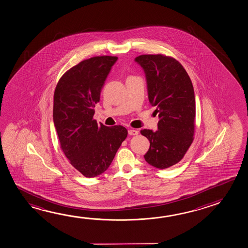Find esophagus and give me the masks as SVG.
Returning a JSON list of instances; mask_svg holds the SVG:
<instances>
[{"instance_id": "esophagus-1", "label": "esophagus", "mask_w": 248, "mask_h": 248, "mask_svg": "<svg viewBox=\"0 0 248 248\" xmlns=\"http://www.w3.org/2000/svg\"><path fill=\"white\" fill-rule=\"evenodd\" d=\"M138 133V131L135 130V129H129L128 130V135H137Z\"/></svg>"}]
</instances>
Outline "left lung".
Listing matches in <instances>:
<instances>
[{"label": "left lung", "instance_id": "left-lung-1", "mask_svg": "<svg viewBox=\"0 0 248 248\" xmlns=\"http://www.w3.org/2000/svg\"><path fill=\"white\" fill-rule=\"evenodd\" d=\"M147 77L148 100L159 114L158 130H140L150 147L144 155L147 163L165 169L180 162L193 143L195 130V98L185 68L176 59L161 55L135 58Z\"/></svg>", "mask_w": 248, "mask_h": 248}]
</instances>
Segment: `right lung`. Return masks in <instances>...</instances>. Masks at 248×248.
Here are the masks:
<instances>
[{
  "mask_svg": "<svg viewBox=\"0 0 248 248\" xmlns=\"http://www.w3.org/2000/svg\"><path fill=\"white\" fill-rule=\"evenodd\" d=\"M116 56L84 60L68 69L55 88L53 119L63 154L76 170L88 178L105 172L122 141L124 126L98 125L93 119L101 88Z\"/></svg>",
  "mask_w": 248,
  "mask_h": 248,
  "instance_id": "add662e5",
  "label": "right lung"
}]
</instances>
